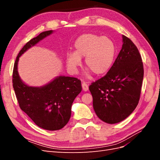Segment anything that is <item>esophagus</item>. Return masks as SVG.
<instances>
[{
  "instance_id": "1",
  "label": "esophagus",
  "mask_w": 160,
  "mask_h": 160,
  "mask_svg": "<svg viewBox=\"0 0 160 160\" xmlns=\"http://www.w3.org/2000/svg\"><path fill=\"white\" fill-rule=\"evenodd\" d=\"M81 86H82V89H83V90L84 91H88V90L89 89V86H88V85L86 83H85V82H83V83H82Z\"/></svg>"
}]
</instances>
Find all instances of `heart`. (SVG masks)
I'll return each mask as SVG.
<instances>
[{
  "mask_svg": "<svg viewBox=\"0 0 160 160\" xmlns=\"http://www.w3.org/2000/svg\"><path fill=\"white\" fill-rule=\"evenodd\" d=\"M115 56V46L107 37L88 33L80 36L74 43V52L67 53V67L76 72L85 57V64L97 75L107 72L112 66ZM90 71H88V73Z\"/></svg>",
  "mask_w": 160,
  "mask_h": 160,
  "instance_id": "1",
  "label": "heart"
}]
</instances>
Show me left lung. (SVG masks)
<instances>
[{
  "label": "left lung",
  "mask_w": 160,
  "mask_h": 160,
  "mask_svg": "<svg viewBox=\"0 0 160 160\" xmlns=\"http://www.w3.org/2000/svg\"><path fill=\"white\" fill-rule=\"evenodd\" d=\"M122 38V49L108 73L89 86L96 115L109 124L121 122L136 108L143 79L138 48L127 37Z\"/></svg>",
  "instance_id": "8db88e82"
}]
</instances>
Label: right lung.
<instances>
[{"mask_svg":"<svg viewBox=\"0 0 160 160\" xmlns=\"http://www.w3.org/2000/svg\"><path fill=\"white\" fill-rule=\"evenodd\" d=\"M53 32L52 30L42 32L22 47L14 62L12 73L13 88L21 109L37 126L49 131L61 129L68 123L72 102L82 90L81 81L59 75L45 85H28L19 76L18 62L24 52Z\"/></svg>","mask_w":160,"mask_h":160,"instance_id":"add662e5","label":"right lung"}]
</instances>
